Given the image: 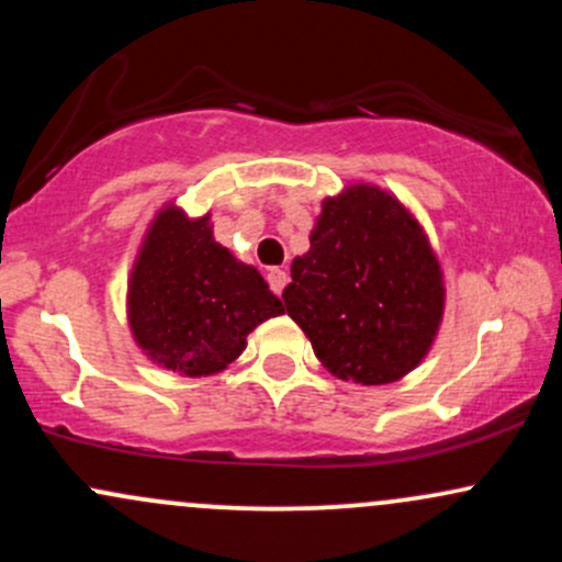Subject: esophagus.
Instances as JSON below:
<instances>
[{"label": "esophagus", "instance_id": "1", "mask_svg": "<svg viewBox=\"0 0 562 562\" xmlns=\"http://www.w3.org/2000/svg\"><path fill=\"white\" fill-rule=\"evenodd\" d=\"M267 282H269V288H272L274 293L280 295L282 290H285V285H288V272H285V269H277V267L269 269V272H267Z\"/></svg>", "mask_w": 562, "mask_h": 562}]
</instances>
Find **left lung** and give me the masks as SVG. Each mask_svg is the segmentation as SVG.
Returning a JSON list of instances; mask_svg holds the SVG:
<instances>
[{"instance_id":"8db88e82","label":"left lung","mask_w":562,"mask_h":562,"mask_svg":"<svg viewBox=\"0 0 562 562\" xmlns=\"http://www.w3.org/2000/svg\"><path fill=\"white\" fill-rule=\"evenodd\" d=\"M308 250L282 290L290 317L335 378L385 385L415 370L443 314V277L428 237L372 184L322 203Z\"/></svg>"}]
</instances>
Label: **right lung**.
Masks as SVG:
<instances>
[{"instance_id": "1", "label": "right lung", "mask_w": 562, "mask_h": 562, "mask_svg": "<svg viewBox=\"0 0 562 562\" xmlns=\"http://www.w3.org/2000/svg\"><path fill=\"white\" fill-rule=\"evenodd\" d=\"M277 314L282 301L259 269L214 240L209 216L160 211L128 280V325L153 362L187 378L214 375Z\"/></svg>"}]
</instances>
